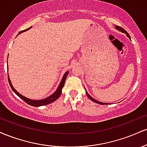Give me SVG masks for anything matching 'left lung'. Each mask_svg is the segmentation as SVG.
<instances>
[{
	"mask_svg": "<svg viewBox=\"0 0 147 147\" xmlns=\"http://www.w3.org/2000/svg\"><path fill=\"white\" fill-rule=\"evenodd\" d=\"M115 28H116V29H117V30H119V31H121V32H123V33H125L126 34V36H127L128 37H129V38H131V37H130V36H129V34L127 32H126L125 30H124V29H123L122 28H121V27H119V26H117V25H116ZM86 95H87L88 97V98L90 99H91V100H92V102H95V103H97V104H102V105H103V104H106V103H102V102H98V101H97V100H96V99H93V98H92V97H91L88 94V92H86Z\"/></svg>",
	"mask_w": 147,
	"mask_h": 147,
	"instance_id": "1",
	"label": "left lung"
}]
</instances>
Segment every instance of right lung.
Segmentation results:
<instances>
[{
    "label": "right lung",
    "mask_w": 147,
    "mask_h": 147,
    "mask_svg": "<svg viewBox=\"0 0 147 147\" xmlns=\"http://www.w3.org/2000/svg\"><path fill=\"white\" fill-rule=\"evenodd\" d=\"M31 28H32V26L30 27V28H28V29L20 32L18 33V34H21L22 32L26 31V30L30 29ZM68 71L66 72L65 74H64L63 78H62V79H61V83L59 84V87L57 88V90L55 91V92H54V93L52 94L51 96H50V97H47V98H45L44 99H41V100H32V99H28L27 97H24V96L21 95L20 93H18L17 91L15 90V89L14 88V87H13L12 85H11V82H10V79H9V77H8V82H9V84L10 86H11V89H12V90L14 91L15 93H16V95H17L18 97H20V98L23 99V100L25 102H26L27 104H28L29 105H31L32 106H36H36H44V105H47V104H50V103H52L53 102H55V101H56L57 99L60 97V95H61L62 88H63V87L64 86V84H65V79H66V77H67V75H68Z\"/></svg>",
    "instance_id": "obj_1"
}]
</instances>
